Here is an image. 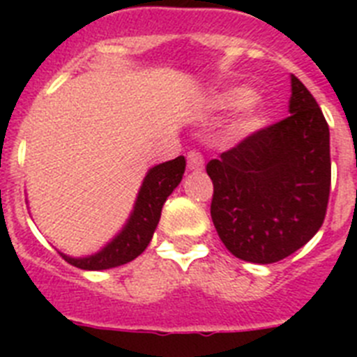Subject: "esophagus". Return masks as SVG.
I'll return each mask as SVG.
<instances>
[{
	"mask_svg": "<svg viewBox=\"0 0 357 357\" xmlns=\"http://www.w3.org/2000/svg\"><path fill=\"white\" fill-rule=\"evenodd\" d=\"M188 169L189 172H202V169H204V157H202L200 151H189Z\"/></svg>",
	"mask_w": 357,
	"mask_h": 357,
	"instance_id": "1",
	"label": "esophagus"
}]
</instances>
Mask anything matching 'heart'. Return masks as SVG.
Listing matches in <instances>:
<instances>
[{
    "instance_id": "heart-1",
    "label": "heart",
    "mask_w": 357,
    "mask_h": 357,
    "mask_svg": "<svg viewBox=\"0 0 357 357\" xmlns=\"http://www.w3.org/2000/svg\"><path fill=\"white\" fill-rule=\"evenodd\" d=\"M211 109L220 112L236 110L234 118L227 125V135L230 139L243 141L263 130L270 121L268 109L259 98H255L252 89L234 85L220 91L211 98Z\"/></svg>"
}]
</instances>
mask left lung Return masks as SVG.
Instances as JSON below:
<instances>
[{
    "label": "left lung",
    "mask_w": 357,
    "mask_h": 357,
    "mask_svg": "<svg viewBox=\"0 0 357 357\" xmlns=\"http://www.w3.org/2000/svg\"><path fill=\"white\" fill-rule=\"evenodd\" d=\"M207 175L213 223L239 259L277 263L317 234L329 202V125L295 75L288 118L223 151Z\"/></svg>",
    "instance_id": "obj_1"
}]
</instances>
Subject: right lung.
<instances>
[{
  "mask_svg": "<svg viewBox=\"0 0 357 357\" xmlns=\"http://www.w3.org/2000/svg\"><path fill=\"white\" fill-rule=\"evenodd\" d=\"M184 169L185 159L182 155L148 169L127 223L102 250L85 257H71L62 252L59 254L73 266L93 272L130 263L137 255L143 254L148 243L151 241V236L160 220L164 202L173 193V189L181 184Z\"/></svg>",
  "mask_w": 357,
  "mask_h": 357,
  "instance_id": "obj_1",
  "label": "right lung"
}]
</instances>
